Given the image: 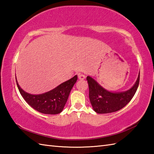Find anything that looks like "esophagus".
Segmentation results:
<instances>
[{"label": "esophagus", "instance_id": "1", "mask_svg": "<svg viewBox=\"0 0 154 154\" xmlns=\"http://www.w3.org/2000/svg\"><path fill=\"white\" fill-rule=\"evenodd\" d=\"M78 77L80 80H83L85 78V75H83V73H79L78 74Z\"/></svg>", "mask_w": 154, "mask_h": 154}]
</instances>
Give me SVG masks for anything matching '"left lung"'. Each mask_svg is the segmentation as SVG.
<instances>
[{
  "label": "left lung",
  "instance_id": "obj_1",
  "mask_svg": "<svg viewBox=\"0 0 154 154\" xmlns=\"http://www.w3.org/2000/svg\"><path fill=\"white\" fill-rule=\"evenodd\" d=\"M89 84V99L94 111L99 114L111 113L122 109L132 100L138 89L140 73L135 84L123 92H111L104 89L93 78L87 77Z\"/></svg>",
  "mask_w": 154,
  "mask_h": 154
}]
</instances>
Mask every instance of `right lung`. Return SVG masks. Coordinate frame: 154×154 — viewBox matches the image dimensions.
<instances>
[{
  "label": "right lung",
  "instance_id": "obj_1",
  "mask_svg": "<svg viewBox=\"0 0 154 154\" xmlns=\"http://www.w3.org/2000/svg\"><path fill=\"white\" fill-rule=\"evenodd\" d=\"M77 80V75H75L71 79L59 85L48 92L32 94L21 89L16 77L18 90L26 103L35 110L46 114H57L62 112Z\"/></svg>",
  "mask_w": 154,
  "mask_h": 154
}]
</instances>
